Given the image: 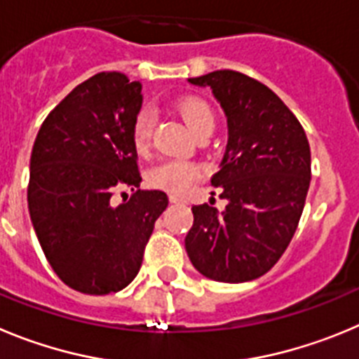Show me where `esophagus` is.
I'll use <instances>...</instances> for the list:
<instances>
[{"mask_svg":"<svg viewBox=\"0 0 359 359\" xmlns=\"http://www.w3.org/2000/svg\"><path fill=\"white\" fill-rule=\"evenodd\" d=\"M170 202L172 203H182L186 202V200L182 198V196H177V195H170Z\"/></svg>","mask_w":359,"mask_h":359,"instance_id":"esophagus-1","label":"esophagus"}]
</instances>
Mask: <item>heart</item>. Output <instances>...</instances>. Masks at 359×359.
I'll return each instance as SVG.
<instances>
[{
  "mask_svg": "<svg viewBox=\"0 0 359 359\" xmlns=\"http://www.w3.org/2000/svg\"><path fill=\"white\" fill-rule=\"evenodd\" d=\"M177 111L195 134L205 130V128H215V112H212L211 105L200 96H186V98L179 100ZM154 121H156V118H154L151 109L141 107L135 112L130 135L132 144L137 151H144L150 144ZM202 177L203 168L200 164L184 159L163 161V163L151 168L150 173H148V180H150L151 186L170 193H186Z\"/></svg>",
  "mask_w": 359,
  "mask_h": 359,
  "instance_id": "obj_1",
  "label": "heart"
}]
</instances>
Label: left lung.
<instances>
[{
    "instance_id": "obj_1",
    "label": "left lung",
    "mask_w": 359,
    "mask_h": 359,
    "mask_svg": "<svg viewBox=\"0 0 359 359\" xmlns=\"http://www.w3.org/2000/svg\"><path fill=\"white\" fill-rule=\"evenodd\" d=\"M189 82L211 87L227 116L229 141L211 179L227 205L222 212L193 205L187 256L209 279L247 283L266 273L295 234L311 180L308 137L272 89L240 71Z\"/></svg>"
}]
</instances>
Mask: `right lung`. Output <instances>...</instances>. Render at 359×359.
<instances>
[{
  "label": "right lung",
  "instance_id": "1",
  "mask_svg": "<svg viewBox=\"0 0 359 359\" xmlns=\"http://www.w3.org/2000/svg\"><path fill=\"white\" fill-rule=\"evenodd\" d=\"M141 83L123 73H98L76 86L48 114L30 157L28 209L53 272L69 288L107 295L134 280L164 191L140 189L132 121ZM130 187L128 203L111 195Z\"/></svg>",
  "mask_w": 359,
  "mask_h": 359
}]
</instances>
